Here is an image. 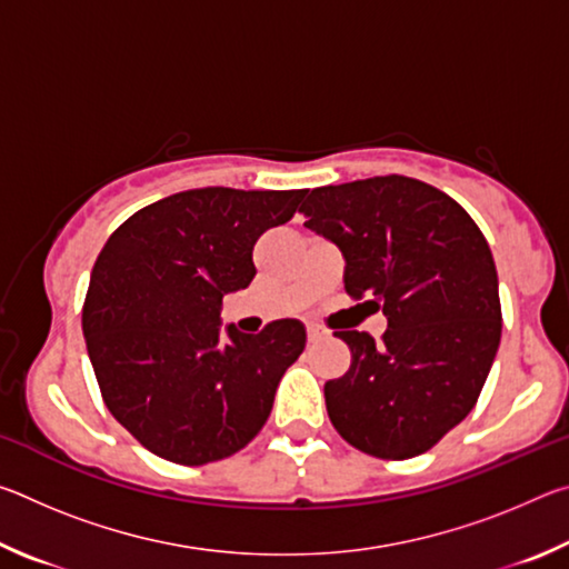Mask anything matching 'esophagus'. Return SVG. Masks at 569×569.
<instances>
[{"label": "esophagus", "instance_id": "obj_1", "mask_svg": "<svg viewBox=\"0 0 569 569\" xmlns=\"http://www.w3.org/2000/svg\"><path fill=\"white\" fill-rule=\"evenodd\" d=\"M306 336H308V343H316L323 336V331L319 329V326H313V323H308L306 326Z\"/></svg>", "mask_w": 569, "mask_h": 569}]
</instances>
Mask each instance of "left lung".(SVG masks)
Wrapping results in <instances>:
<instances>
[{
	"label": "left lung",
	"mask_w": 569,
	"mask_h": 569,
	"mask_svg": "<svg viewBox=\"0 0 569 569\" xmlns=\"http://www.w3.org/2000/svg\"><path fill=\"white\" fill-rule=\"evenodd\" d=\"M301 213L341 250L346 293L389 321L381 341L336 333L351 366L323 387L331 423L371 457L423 455L475 409L492 369L502 336L492 250L457 200L403 176L316 188Z\"/></svg>",
	"instance_id": "1"
}]
</instances>
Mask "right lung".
Here are the masks:
<instances>
[{
    "instance_id": "obj_1",
    "label": "right lung",
    "mask_w": 569,
    "mask_h": 569,
    "mask_svg": "<svg viewBox=\"0 0 569 569\" xmlns=\"http://www.w3.org/2000/svg\"><path fill=\"white\" fill-rule=\"evenodd\" d=\"M308 190L198 188L138 210L94 261L82 331L102 399L130 435L176 465L226 459L253 439L306 346L301 321L240 333L223 296L256 276L253 246Z\"/></svg>"
}]
</instances>
